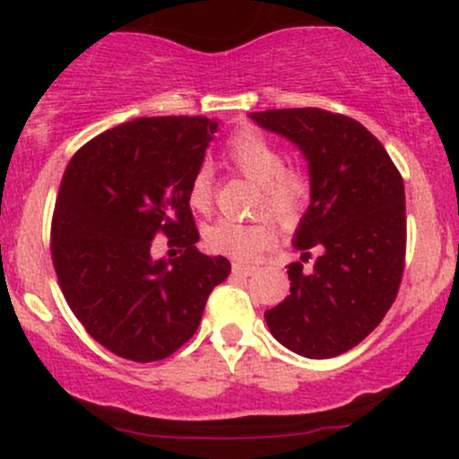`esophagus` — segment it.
Returning a JSON list of instances; mask_svg holds the SVG:
<instances>
[{
  "instance_id": "esophagus-1",
  "label": "esophagus",
  "mask_w": 459,
  "mask_h": 459,
  "mask_svg": "<svg viewBox=\"0 0 459 459\" xmlns=\"http://www.w3.org/2000/svg\"><path fill=\"white\" fill-rule=\"evenodd\" d=\"M256 272L255 265H241V263H233V273H241V276H252Z\"/></svg>"
}]
</instances>
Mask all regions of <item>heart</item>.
<instances>
[{
	"label": "heart",
	"instance_id": "b5f03b06",
	"mask_svg": "<svg viewBox=\"0 0 459 459\" xmlns=\"http://www.w3.org/2000/svg\"><path fill=\"white\" fill-rule=\"evenodd\" d=\"M226 161L233 170L259 186L256 212H267L282 224H293L310 198V175L299 166H284V152L276 142L255 129H244L226 146ZM189 204L200 213L213 207V172L207 163L194 172L187 192ZM276 241L272 220L259 218L250 222L218 220L204 229V246L215 255L247 261Z\"/></svg>",
	"mask_w": 459,
	"mask_h": 459
}]
</instances>
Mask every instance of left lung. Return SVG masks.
<instances>
[{"label":"left lung","instance_id":"left-lung-1","mask_svg":"<svg viewBox=\"0 0 459 459\" xmlns=\"http://www.w3.org/2000/svg\"><path fill=\"white\" fill-rule=\"evenodd\" d=\"M250 118L307 157L313 189L293 247L302 261L319 252L310 272L289 265L291 293L265 310L267 328L299 356L345 354L377 328L402 284L403 178L382 142L350 116L296 108Z\"/></svg>","mask_w":459,"mask_h":459}]
</instances>
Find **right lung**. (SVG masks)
Returning <instances> with one entry per match:
<instances>
[{"mask_svg":"<svg viewBox=\"0 0 459 459\" xmlns=\"http://www.w3.org/2000/svg\"><path fill=\"white\" fill-rule=\"evenodd\" d=\"M218 120L135 118L108 129L68 161L51 220V259L73 315L97 343L134 362L175 354L198 330L230 263L207 256L189 209ZM166 234L182 255L152 262Z\"/></svg>","mask_w":459,"mask_h":459,"instance_id":"right-lung-1","label":"right lung"}]
</instances>
